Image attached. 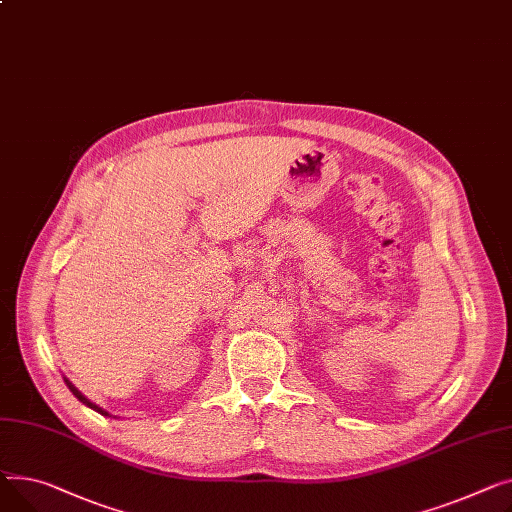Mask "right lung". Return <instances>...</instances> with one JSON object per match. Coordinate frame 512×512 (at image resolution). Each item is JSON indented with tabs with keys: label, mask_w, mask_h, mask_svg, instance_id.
Wrapping results in <instances>:
<instances>
[{
	"label": "right lung",
	"mask_w": 512,
	"mask_h": 512,
	"mask_svg": "<svg viewBox=\"0 0 512 512\" xmlns=\"http://www.w3.org/2000/svg\"><path fill=\"white\" fill-rule=\"evenodd\" d=\"M66 384H68V388H70V390H72V395H74V397H76V399H78V401H82V403H84V405H86V407H90V409H95V411H99V413H101V415H109V413H107V411H103V409H101V407H97V405H95V403H90V401H88V399H86V397H82V395H80V393H78V390H76V386H74V384H72V382H68V380H66Z\"/></svg>",
	"instance_id": "obj_1"
}]
</instances>
